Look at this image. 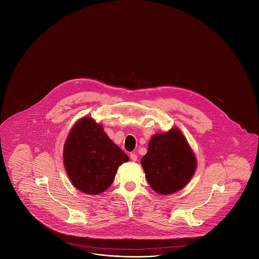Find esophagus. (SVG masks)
I'll list each match as a JSON object with an SVG mask.
<instances>
[{"instance_id": "obj_1", "label": "esophagus", "mask_w": 259, "mask_h": 259, "mask_svg": "<svg viewBox=\"0 0 259 259\" xmlns=\"http://www.w3.org/2000/svg\"><path fill=\"white\" fill-rule=\"evenodd\" d=\"M130 159L132 161H137V159H138V156H137V154H136L135 152H133V153H131L130 154Z\"/></svg>"}]
</instances>
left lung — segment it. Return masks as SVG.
<instances>
[{
  "mask_svg": "<svg viewBox=\"0 0 259 259\" xmlns=\"http://www.w3.org/2000/svg\"><path fill=\"white\" fill-rule=\"evenodd\" d=\"M141 164L150 187L158 194L168 195L188 184L197 162L181 130L172 128L150 139Z\"/></svg>",
  "mask_w": 259,
  "mask_h": 259,
  "instance_id": "obj_1",
  "label": "left lung"
}]
</instances>
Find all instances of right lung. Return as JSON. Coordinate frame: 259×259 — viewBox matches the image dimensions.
Returning <instances> with one entry per match:
<instances>
[{
    "instance_id": "obj_1",
    "label": "right lung",
    "mask_w": 259,
    "mask_h": 259,
    "mask_svg": "<svg viewBox=\"0 0 259 259\" xmlns=\"http://www.w3.org/2000/svg\"><path fill=\"white\" fill-rule=\"evenodd\" d=\"M67 174L76 189L90 195L107 190L117 168L129 160L92 117H83L74 124L63 151Z\"/></svg>"
}]
</instances>
